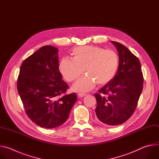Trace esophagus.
<instances>
[{
	"label": "esophagus",
	"mask_w": 159,
	"mask_h": 159,
	"mask_svg": "<svg viewBox=\"0 0 159 159\" xmlns=\"http://www.w3.org/2000/svg\"><path fill=\"white\" fill-rule=\"evenodd\" d=\"M78 96H79V97H80V98H82V97H84L85 96H86V94H83V93H79Z\"/></svg>",
	"instance_id": "obj_1"
}]
</instances>
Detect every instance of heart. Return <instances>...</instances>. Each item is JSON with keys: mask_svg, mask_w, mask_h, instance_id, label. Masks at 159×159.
<instances>
[{"mask_svg": "<svg viewBox=\"0 0 159 159\" xmlns=\"http://www.w3.org/2000/svg\"><path fill=\"white\" fill-rule=\"evenodd\" d=\"M74 59L63 58L59 70L69 82L76 80L84 72L87 75L79 79L74 89L85 92L94 87L96 83L103 85L114 77L119 67V56L111 50L94 46H81L73 50Z\"/></svg>", "mask_w": 159, "mask_h": 159, "instance_id": "1", "label": "heart"}]
</instances>
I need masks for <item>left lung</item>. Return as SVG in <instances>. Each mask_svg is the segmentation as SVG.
<instances>
[{"mask_svg":"<svg viewBox=\"0 0 159 159\" xmlns=\"http://www.w3.org/2000/svg\"><path fill=\"white\" fill-rule=\"evenodd\" d=\"M119 55L118 71L94 96L96 113L102 123L116 126L133 114L143 89V76L140 60L122 44L111 41Z\"/></svg>","mask_w":159,"mask_h":159,"instance_id":"8db88e82","label":"left lung"}]
</instances>
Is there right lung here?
Listing matches in <instances>:
<instances>
[{"label":"right lung","instance_id":"right-lung-1","mask_svg":"<svg viewBox=\"0 0 159 159\" xmlns=\"http://www.w3.org/2000/svg\"><path fill=\"white\" fill-rule=\"evenodd\" d=\"M58 48L44 46L22 63L17 89L30 120L44 128H53L69 118L77 101L59 70Z\"/></svg>","mask_w":159,"mask_h":159}]
</instances>
